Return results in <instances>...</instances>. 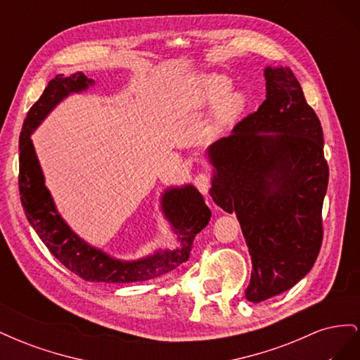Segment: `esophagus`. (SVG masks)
<instances>
[{
  "label": "esophagus",
  "mask_w": 360,
  "mask_h": 360,
  "mask_svg": "<svg viewBox=\"0 0 360 360\" xmlns=\"http://www.w3.org/2000/svg\"><path fill=\"white\" fill-rule=\"evenodd\" d=\"M210 181H212L210 174H207V172H200V174H197V176H195V179H193L195 188H197L202 195H205L207 192H209V189H210Z\"/></svg>",
  "instance_id": "34e87169"
}]
</instances>
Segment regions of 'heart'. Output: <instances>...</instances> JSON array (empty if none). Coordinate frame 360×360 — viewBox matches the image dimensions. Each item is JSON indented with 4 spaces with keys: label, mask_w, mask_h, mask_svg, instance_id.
Here are the masks:
<instances>
[{
    "label": "heart",
    "mask_w": 360,
    "mask_h": 360,
    "mask_svg": "<svg viewBox=\"0 0 360 360\" xmlns=\"http://www.w3.org/2000/svg\"><path fill=\"white\" fill-rule=\"evenodd\" d=\"M233 82L219 73L204 75L195 81L191 90V102L195 108L216 106V120L219 123L233 122L240 115L248 103L243 91H230Z\"/></svg>",
    "instance_id": "b5f03b06"
}]
</instances>
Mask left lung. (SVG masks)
Returning a JSON list of instances; mask_svg holds the SVG:
<instances>
[{
  "instance_id": "1",
  "label": "left lung",
  "mask_w": 360,
  "mask_h": 360,
  "mask_svg": "<svg viewBox=\"0 0 360 360\" xmlns=\"http://www.w3.org/2000/svg\"><path fill=\"white\" fill-rule=\"evenodd\" d=\"M266 101L207 153L210 195L236 213L252 274L245 291L259 303L294 287L312 269L323 242L329 181L321 123L288 68H266Z\"/></svg>"
}]
</instances>
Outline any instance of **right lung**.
I'll list each match as a JSON object with an SVG mask.
<instances>
[{
    "mask_svg": "<svg viewBox=\"0 0 360 360\" xmlns=\"http://www.w3.org/2000/svg\"><path fill=\"white\" fill-rule=\"evenodd\" d=\"M94 81L82 72L70 76L57 75L49 81L39 101L30 108L19 136V193L28 222L49 252L75 275L90 282L126 284L165 275L189 259L193 238L209 224L212 212L202 195L192 184L171 188L162 195V210L177 234L179 246L158 250L136 261L111 258L76 236L56 209L45 186L31 134L64 97L89 89Z\"/></svg>",
    "mask_w": 360,
    "mask_h": 360,
    "instance_id": "obj_1",
    "label": "right lung"
}]
</instances>
